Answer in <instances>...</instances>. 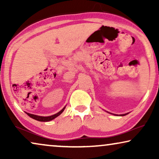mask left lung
<instances>
[{
    "mask_svg": "<svg viewBox=\"0 0 159 159\" xmlns=\"http://www.w3.org/2000/svg\"><path fill=\"white\" fill-rule=\"evenodd\" d=\"M111 114V113H110ZM128 114V113H127V114H120V116H125V115ZM114 115H116V116H117V114H114Z\"/></svg>",
    "mask_w": 159,
    "mask_h": 159,
    "instance_id": "1",
    "label": "left lung"
}]
</instances>
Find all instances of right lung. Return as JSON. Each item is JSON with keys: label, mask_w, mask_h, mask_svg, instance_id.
Instances as JSON below:
<instances>
[{"label": "right lung", "mask_w": 159, "mask_h": 159, "mask_svg": "<svg viewBox=\"0 0 159 159\" xmlns=\"http://www.w3.org/2000/svg\"><path fill=\"white\" fill-rule=\"evenodd\" d=\"M65 108H66V106H64V107L59 112L56 113V114L52 115V116H38V115H35V114H30V113H27V112H25V113L28 115V116H30L32 119H35V120H37V121H49L53 120V119H54L55 118H56L57 116H59L61 114H62V112L64 111Z\"/></svg>", "instance_id": "add662e5"}]
</instances>
